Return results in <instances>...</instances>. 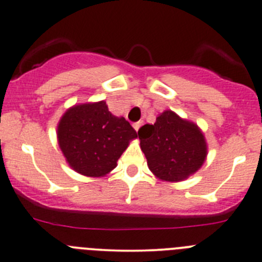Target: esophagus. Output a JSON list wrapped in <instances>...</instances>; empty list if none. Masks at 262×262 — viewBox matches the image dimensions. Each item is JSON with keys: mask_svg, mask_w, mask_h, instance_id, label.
<instances>
[{"mask_svg": "<svg viewBox=\"0 0 262 262\" xmlns=\"http://www.w3.org/2000/svg\"><path fill=\"white\" fill-rule=\"evenodd\" d=\"M141 123L142 122H136V123H134V128H135V130H139V128H140V126H141Z\"/></svg>", "mask_w": 262, "mask_h": 262, "instance_id": "34e87169", "label": "esophagus"}]
</instances>
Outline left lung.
<instances>
[{
  "label": "left lung",
  "mask_w": 262,
  "mask_h": 262,
  "mask_svg": "<svg viewBox=\"0 0 262 262\" xmlns=\"http://www.w3.org/2000/svg\"><path fill=\"white\" fill-rule=\"evenodd\" d=\"M137 134L147 167L162 181L186 180L206 159L208 146L203 132L172 111H164L154 125L142 126Z\"/></svg>",
  "instance_id": "obj_1"
}]
</instances>
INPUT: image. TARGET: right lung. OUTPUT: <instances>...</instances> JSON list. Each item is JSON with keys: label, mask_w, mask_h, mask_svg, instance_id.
Wrapping results in <instances>:
<instances>
[{"label": "right lung", "mask_w": 262, "mask_h": 262, "mask_svg": "<svg viewBox=\"0 0 262 262\" xmlns=\"http://www.w3.org/2000/svg\"><path fill=\"white\" fill-rule=\"evenodd\" d=\"M58 144L70 167L88 177H103L117 167L136 131L108 111L104 100L69 108L57 126Z\"/></svg>", "instance_id": "obj_1"}]
</instances>
